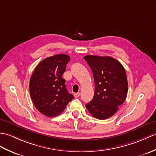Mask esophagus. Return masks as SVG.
<instances>
[{
	"instance_id": "esophagus-1",
	"label": "esophagus",
	"mask_w": 156,
	"mask_h": 156,
	"mask_svg": "<svg viewBox=\"0 0 156 156\" xmlns=\"http://www.w3.org/2000/svg\"><path fill=\"white\" fill-rule=\"evenodd\" d=\"M74 98H78L80 96V93H75L74 94Z\"/></svg>"
}]
</instances>
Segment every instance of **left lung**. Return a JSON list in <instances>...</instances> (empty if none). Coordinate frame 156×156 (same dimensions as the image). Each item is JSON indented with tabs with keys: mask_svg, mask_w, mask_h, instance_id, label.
Instances as JSON below:
<instances>
[{
	"mask_svg": "<svg viewBox=\"0 0 156 156\" xmlns=\"http://www.w3.org/2000/svg\"><path fill=\"white\" fill-rule=\"evenodd\" d=\"M92 71L95 91L86 107L92 116L105 119L112 116L127 96L128 81L122 64L110 56H84Z\"/></svg>",
	"mask_w": 156,
	"mask_h": 156,
	"instance_id": "8db88e82",
	"label": "left lung"
}]
</instances>
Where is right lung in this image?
Returning <instances> with one entry per match:
<instances>
[{"instance_id": "right-lung-1", "label": "right lung", "mask_w": 156, "mask_h": 156, "mask_svg": "<svg viewBox=\"0 0 156 156\" xmlns=\"http://www.w3.org/2000/svg\"><path fill=\"white\" fill-rule=\"evenodd\" d=\"M69 56L56 54L42 60L32 73L29 88L36 108L48 117H54L64 111L74 98L68 92L62 74Z\"/></svg>"}]
</instances>
